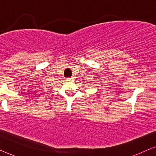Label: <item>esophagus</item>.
I'll list each match as a JSON object with an SVG mask.
<instances>
[{
    "label": "esophagus",
    "mask_w": 156,
    "mask_h": 156,
    "mask_svg": "<svg viewBox=\"0 0 156 156\" xmlns=\"http://www.w3.org/2000/svg\"><path fill=\"white\" fill-rule=\"evenodd\" d=\"M67 81H70V80H72V78H67Z\"/></svg>",
    "instance_id": "esophagus-1"
}]
</instances>
